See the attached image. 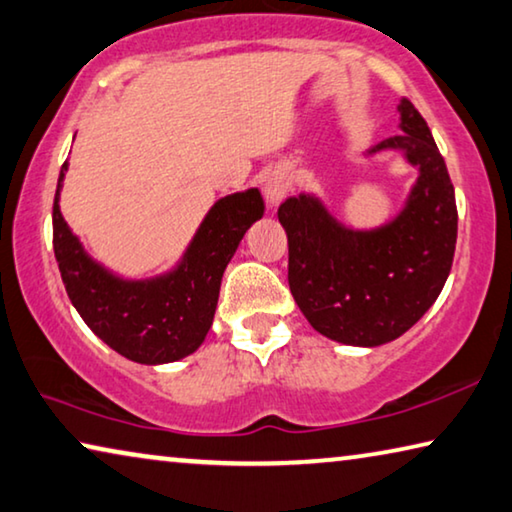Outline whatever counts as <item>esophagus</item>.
I'll return each instance as SVG.
<instances>
[{"label": "esophagus", "mask_w": 512, "mask_h": 512, "mask_svg": "<svg viewBox=\"0 0 512 512\" xmlns=\"http://www.w3.org/2000/svg\"><path fill=\"white\" fill-rule=\"evenodd\" d=\"M262 191H264V200H266V205H269V207H278L280 202L285 200L287 191H289V182H287V177L282 175V173H271V175L266 177V180H264Z\"/></svg>", "instance_id": "esophagus-1"}]
</instances>
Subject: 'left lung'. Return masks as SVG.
<instances>
[{
	"label": "left lung",
	"mask_w": 512,
	"mask_h": 512,
	"mask_svg": "<svg viewBox=\"0 0 512 512\" xmlns=\"http://www.w3.org/2000/svg\"><path fill=\"white\" fill-rule=\"evenodd\" d=\"M403 134L371 152L403 150L419 168L403 212L378 230L339 225L312 196L287 198L278 218L289 241V289L312 328L335 342L380 346L426 314L449 278L458 237L456 193L426 120L408 97Z\"/></svg>",
	"instance_id": "obj_1"
}]
</instances>
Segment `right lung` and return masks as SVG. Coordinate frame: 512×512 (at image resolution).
I'll return each instance as SVG.
<instances>
[{
	"mask_svg": "<svg viewBox=\"0 0 512 512\" xmlns=\"http://www.w3.org/2000/svg\"><path fill=\"white\" fill-rule=\"evenodd\" d=\"M61 166L52 207L54 255L68 296L81 319L104 344L141 364L182 360L212 328L227 262L250 225L264 216L257 189L221 198L209 209L173 273L157 280H120L84 253L59 209Z\"/></svg>",
	"mask_w": 512,
	"mask_h": 512,
	"instance_id": "obj_1",
	"label": "right lung"
}]
</instances>
